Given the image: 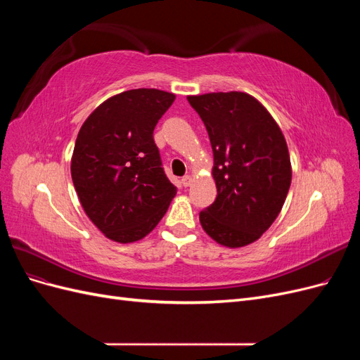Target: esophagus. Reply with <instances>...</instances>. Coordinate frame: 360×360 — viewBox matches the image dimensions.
I'll return each mask as SVG.
<instances>
[{
  "mask_svg": "<svg viewBox=\"0 0 360 360\" xmlns=\"http://www.w3.org/2000/svg\"><path fill=\"white\" fill-rule=\"evenodd\" d=\"M181 184H183L184 188L191 186V184H192V177H191V176H184V177L181 179Z\"/></svg>",
  "mask_w": 360,
  "mask_h": 360,
  "instance_id": "34e87169",
  "label": "esophagus"
}]
</instances>
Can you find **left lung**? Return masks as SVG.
Returning <instances> with one entry per match:
<instances>
[{"instance_id": "1", "label": "left lung", "mask_w": 360, "mask_h": 360, "mask_svg": "<svg viewBox=\"0 0 360 360\" xmlns=\"http://www.w3.org/2000/svg\"><path fill=\"white\" fill-rule=\"evenodd\" d=\"M213 150L217 197L200 212L204 231L228 248L252 243L275 222L291 184L285 138L266 108L240 91L188 96Z\"/></svg>"}]
</instances>
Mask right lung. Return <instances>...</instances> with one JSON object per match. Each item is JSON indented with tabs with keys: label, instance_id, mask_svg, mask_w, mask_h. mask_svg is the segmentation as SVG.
Returning a JSON list of instances; mask_svg holds the SVG:
<instances>
[{
	"label": "right lung",
	"instance_id": "right-lung-1",
	"mask_svg": "<svg viewBox=\"0 0 360 360\" xmlns=\"http://www.w3.org/2000/svg\"><path fill=\"white\" fill-rule=\"evenodd\" d=\"M176 96L136 89L110 97L85 120L72 156V180L91 222L114 242L146 237L177 188L162 168L153 130Z\"/></svg>",
	"mask_w": 360,
	"mask_h": 360
}]
</instances>
